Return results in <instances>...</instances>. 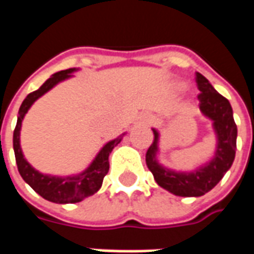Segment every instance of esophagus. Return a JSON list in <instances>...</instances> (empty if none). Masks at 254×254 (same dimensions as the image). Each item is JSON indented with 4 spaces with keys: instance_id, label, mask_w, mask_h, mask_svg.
<instances>
[{
    "instance_id": "esophagus-1",
    "label": "esophagus",
    "mask_w": 254,
    "mask_h": 254,
    "mask_svg": "<svg viewBox=\"0 0 254 254\" xmlns=\"http://www.w3.org/2000/svg\"><path fill=\"white\" fill-rule=\"evenodd\" d=\"M141 121L145 125H149V124H152L154 118H152V116H149V114H144V116H141Z\"/></svg>"
}]
</instances>
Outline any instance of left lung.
Returning a JSON list of instances; mask_svg holds the SVG:
<instances>
[{
  "label": "left lung",
  "instance_id": "1",
  "mask_svg": "<svg viewBox=\"0 0 254 254\" xmlns=\"http://www.w3.org/2000/svg\"><path fill=\"white\" fill-rule=\"evenodd\" d=\"M196 83L197 88L201 92L198 95L200 111L212 121L218 140L212 159L193 171L167 169L156 159L159 151V132L156 129H152L154 141L145 155L147 166L154 174L156 184L181 197H200L216 187L233 165L237 149V125L230 102L213 88L201 73H196Z\"/></svg>",
  "mask_w": 254,
  "mask_h": 254
}]
</instances>
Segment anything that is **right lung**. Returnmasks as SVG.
Returning <instances> with one entry per match:
<instances>
[{
  "instance_id": "right-lung-1",
  "label": "right lung",
  "mask_w": 254,
  "mask_h": 254,
  "mask_svg": "<svg viewBox=\"0 0 254 254\" xmlns=\"http://www.w3.org/2000/svg\"><path fill=\"white\" fill-rule=\"evenodd\" d=\"M76 70H77L76 67H70L66 70L54 73L52 77L43 83L41 88L27 95V98L23 100V103L20 106L17 124H16L13 132L14 156H16V163H17L20 176L23 177V180L38 194H41L43 198H46L49 201L58 202V204L78 202L84 200L85 197L92 196L94 193L99 190L103 178L109 173V167H110L109 166V155L111 154L113 148L121 143L122 140V136H120V137L106 143L103 148L99 151V154L95 156L92 163L77 176L56 177L42 174L25 160L21 147H20V130H21L23 118L36 99H39L42 95L46 94L47 91H50L58 83L72 77V73L76 72Z\"/></svg>"
}]
</instances>
